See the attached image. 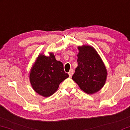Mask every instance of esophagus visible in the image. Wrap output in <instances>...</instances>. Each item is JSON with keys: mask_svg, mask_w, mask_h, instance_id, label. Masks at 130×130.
<instances>
[{"mask_svg": "<svg viewBox=\"0 0 130 130\" xmlns=\"http://www.w3.org/2000/svg\"><path fill=\"white\" fill-rule=\"evenodd\" d=\"M74 74V71L73 70H70V71L68 72V74L70 75V77H71L73 74Z\"/></svg>", "mask_w": 130, "mask_h": 130, "instance_id": "34e87169", "label": "esophagus"}]
</instances>
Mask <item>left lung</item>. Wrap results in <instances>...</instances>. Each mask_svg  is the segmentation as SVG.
I'll use <instances>...</instances> for the list:
<instances>
[{
    "label": "left lung",
    "instance_id": "obj_1",
    "mask_svg": "<svg viewBox=\"0 0 130 130\" xmlns=\"http://www.w3.org/2000/svg\"><path fill=\"white\" fill-rule=\"evenodd\" d=\"M78 66L72 78L82 91L92 94L100 91L106 80V68L100 56L91 46L78 47Z\"/></svg>",
    "mask_w": 130,
    "mask_h": 130
}]
</instances>
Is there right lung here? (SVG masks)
I'll return each mask as SVG.
<instances>
[{
	"instance_id": "right-lung-1",
	"label": "right lung",
	"mask_w": 130,
	"mask_h": 130,
	"mask_svg": "<svg viewBox=\"0 0 130 130\" xmlns=\"http://www.w3.org/2000/svg\"><path fill=\"white\" fill-rule=\"evenodd\" d=\"M69 77L61 62L57 61L53 54L49 56L40 55L32 67L30 82L36 92L45 97L53 95L60 83Z\"/></svg>"
}]
</instances>
